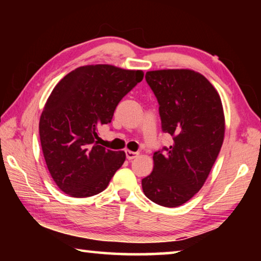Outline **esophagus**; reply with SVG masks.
Segmentation results:
<instances>
[{
    "label": "esophagus",
    "mask_w": 261,
    "mask_h": 261,
    "mask_svg": "<svg viewBox=\"0 0 261 261\" xmlns=\"http://www.w3.org/2000/svg\"><path fill=\"white\" fill-rule=\"evenodd\" d=\"M125 155H126L127 160H132V159H135L137 155H138V154L135 153V152H132V151H129V149H126Z\"/></svg>",
    "instance_id": "obj_1"
}]
</instances>
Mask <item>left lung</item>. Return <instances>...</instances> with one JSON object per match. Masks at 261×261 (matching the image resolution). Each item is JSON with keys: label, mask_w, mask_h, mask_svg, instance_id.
<instances>
[{"label": "left lung", "mask_w": 261, "mask_h": 261, "mask_svg": "<svg viewBox=\"0 0 261 261\" xmlns=\"http://www.w3.org/2000/svg\"><path fill=\"white\" fill-rule=\"evenodd\" d=\"M145 78L158 99L162 132L174 141L154 153L153 171L141 187L155 204L177 207L199 191L219 155L222 102L213 85L193 70H156Z\"/></svg>", "instance_id": "obj_1"}]
</instances>
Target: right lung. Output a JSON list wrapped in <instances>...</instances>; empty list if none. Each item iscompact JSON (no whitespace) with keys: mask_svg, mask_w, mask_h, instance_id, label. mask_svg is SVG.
Instances as JSON below:
<instances>
[{"mask_svg":"<svg viewBox=\"0 0 261 261\" xmlns=\"http://www.w3.org/2000/svg\"><path fill=\"white\" fill-rule=\"evenodd\" d=\"M143 77L141 70L85 65L54 87L39 134L48 170L64 193L85 198L102 192L125 161L123 151L98 144V131L112 122L118 102Z\"/></svg>","mask_w":261,"mask_h":261,"instance_id":"add662e5","label":"right lung"}]
</instances>
